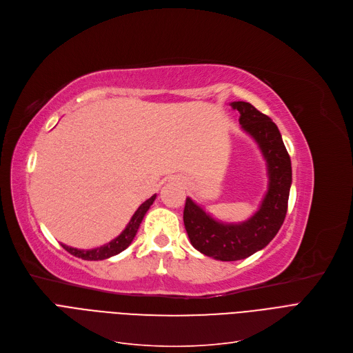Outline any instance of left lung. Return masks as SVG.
I'll list each match as a JSON object with an SVG mask.
<instances>
[{"label":"left lung","instance_id":"1","mask_svg":"<svg viewBox=\"0 0 353 353\" xmlns=\"http://www.w3.org/2000/svg\"><path fill=\"white\" fill-rule=\"evenodd\" d=\"M240 112L243 130L253 138L267 163L268 190L259 211L247 221L224 224L207 214L191 198L183 208V224L194 248L221 261L250 257L270 243L288 212L292 185V162L276 123L267 114L247 102H232Z\"/></svg>","mask_w":353,"mask_h":353}]
</instances>
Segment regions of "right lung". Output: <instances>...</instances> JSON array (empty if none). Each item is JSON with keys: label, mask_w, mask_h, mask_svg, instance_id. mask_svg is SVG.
<instances>
[{"label": "right lung", "mask_w": 353, "mask_h": 353, "mask_svg": "<svg viewBox=\"0 0 353 353\" xmlns=\"http://www.w3.org/2000/svg\"><path fill=\"white\" fill-rule=\"evenodd\" d=\"M157 195H152L149 199H146L145 203L135 211V214L132 215L129 224L126 225V228L121 232V236H117L114 240H112L110 243L102 245V247H97V248H92V250H79V248H73V247H69V245H64V250L69 251L70 254H73L74 257H79V259H83V260H105V259H109L112 256H116L122 253V251L125 248L129 247V244L132 243V240L135 239L137 232H138V228L143 220V216L146 214V211L149 210V207L154 204Z\"/></svg>", "instance_id": "obj_1"}]
</instances>
